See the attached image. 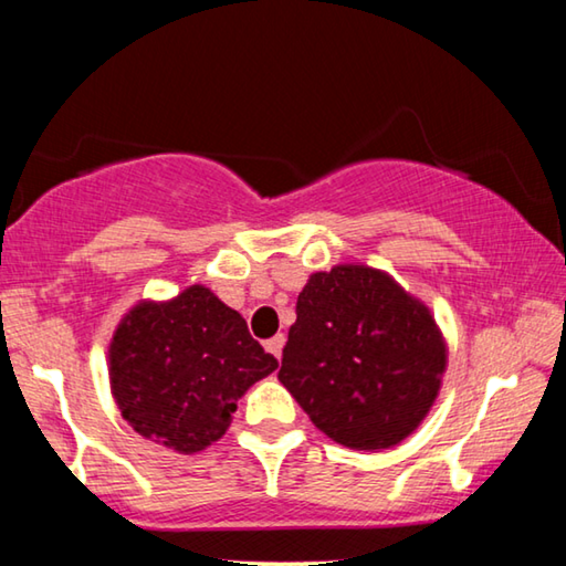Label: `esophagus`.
<instances>
[{
	"mask_svg": "<svg viewBox=\"0 0 566 566\" xmlns=\"http://www.w3.org/2000/svg\"><path fill=\"white\" fill-rule=\"evenodd\" d=\"M284 342H286V339H284V334H274L272 339H266L264 347H266V352L274 354V357L280 359V357H282V349H284Z\"/></svg>",
	"mask_w": 566,
	"mask_h": 566,
	"instance_id": "obj_1",
	"label": "esophagus"
}]
</instances>
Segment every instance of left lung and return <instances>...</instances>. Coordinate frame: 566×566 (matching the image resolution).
Returning a JSON list of instances; mask_svg holds the SVG:
<instances>
[{
    "mask_svg": "<svg viewBox=\"0 0 566 566\" xmlns=\"http://www.w3.org/2000/svg\"><path fill=\"white\" fill-rule=\"evenodd\" d=\"M447 344L432 312L387 272L337 264L306 280L280 381L312 424L349 449H389L429 415Z\"/></svg>",
    "mask_w": 566,
    "mask_h": 566,
    "instance_id": "1",
    "label": "left lung"
}]
</instances>
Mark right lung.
<instances>
[{"label": "right lung", "mask_w": 566, "mask_h": 566, "mask_svg": "<svg viewBox=\"0 0 566 566\" xmlns=\"http://www.w3.org/2000/svg\"><path fill=\"white\" fill-rule=\"evenodd\" d=\"M276 367L242 314L202 284L169 302L134 304L109 344V385L122 417L179 454L222 439L237 399Z\"/></svg>", "instance_id": "obj_1"}]
</instances>
